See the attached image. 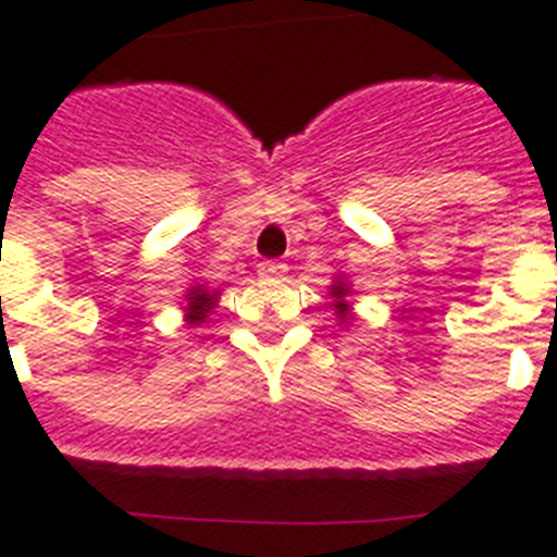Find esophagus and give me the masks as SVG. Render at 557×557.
<instances>
[{
    "label": "esophagus",
    "instance_id": "34e87169",
    "mask_svg": "<svg viewBox=\"0 0 557 557\" xmlns=\"http://www.w3.org/2000/svg\"><path fill=\"white\" fill-rule=\"evenodd\" d=\"M258 275L261 278H282V275H287V264H282V261H261Z\"/></svg>",
    "mask_w": 557,
    "mask_h": 557
}]
</instances>
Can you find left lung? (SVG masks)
Masks as SVG:
<instances>
[{
  "instance_id": "8db88e82",
  "label": "left lung",
  "mask_w": 557,
  "mask_h": 557,
  "mask_svg": "<svg viewBox=\"0 0 557 557\" xmlns=\"http://www.w3.org/2000/svg\"><path fill=\"white\" fill-rule=\"evenodd\" d=\"M348 296H350V284L342 278V275H336V282L331 284V299H333V310H336V319H339L342 324L348 322V319H354V307L348 305Z\"/></svg>"
}]
</instances>
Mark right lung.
<instances>
[{"instance_id": "obj_1", "label": "right lung", "mask_w": 557, "mask_h": 557, "mask_svg": "<svg viewBox=\"0 0 557 557\" xmlns=\"http://www.w3.org/2000/svg\"><path fill=\"white\" fill-rule=\"evenodd\" d=\"M218 290H209L203 284H193L186 290V305H184V322L186 324H201L207 322V315L212 313V307L218 305Z\"/></svg>"}]
</instances>
